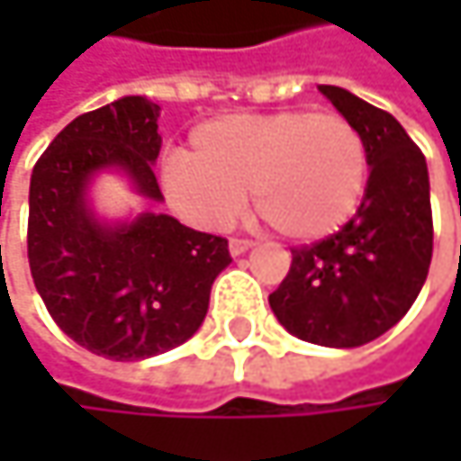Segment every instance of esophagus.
<instances>
[{
    "mask_svg": "<svg viewBox=\"0 0 461 461\" xmlns=\"http://www.w3.org/2000/svg\"><path fill=\"white\" fill-rule=\"evenodd\" d=\"M256 242L253 240H242V237H231L230 240V253L231 256H240V253H245V250H250Z\"/></svg>",
    "mask_w": 461,
    "mask_h": 461,
    "instance_id": "1",
    "label": "esophagus"
}]
</instances>
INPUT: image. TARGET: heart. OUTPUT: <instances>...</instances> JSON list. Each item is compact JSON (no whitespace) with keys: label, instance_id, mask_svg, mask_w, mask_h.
<instances>
[{"label":"heart","instance_id":"1","mask_svg":"<svg viewBox=\"0 0 461 461\" xmlns=\"http://www.w3.org/2000/svg\"><path fill=\"white\" fill-rule=\"evenodd\" d=\"M368 140L339 112L283 109L200 125L186 154L162 165L170 208L205 230H227L253 192L256 213L283 237L341 230L368 186Z\"/></svg>","mask_w":461,"mask_h":461}]
</instances>
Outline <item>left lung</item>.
Returning a JSON list of instances; mask_svg holds the SVG:
<instances>
[{
    "mask_svg": "<svg viewBox=\"0 0 461 461\" xmlns=\"http://www.w3.org/2000/svg\"><path fill=\"white\" fill-rule=\"evenodd\" d=\"M321 93L368 140V186L341 230L291 248V269L269 307L302 341L360 347L401 321L427 280L429 178L421 149L390 112L336 85H321Z\"/></svg>",
    "mask_w": 461,
    "mask_h": 461,
    "instance_id": "obj_1",
    "label": "left lung"
}]
</instances>
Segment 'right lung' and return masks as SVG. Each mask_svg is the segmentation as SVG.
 <instances>
[{"label": "right lung", "mask_w": 461, "mask_h": 461, "mask_svg": "<svg viewBox=\"0 0 461 461\" xmlns=\"http://www.w3.org/2000/svg\"><path fill=\"white\" fill-rule=\"evenodd\" d=\"M159 106L128 95L79 114L42 151L29 189V267L50 318L79 347L109 360H143L184 344L205 321L211 285L231 261L219 234L143 213L101 227L85 186L122 167L140 194L162 200L154 159Z\"/></svg>", "instance_id": "1"}]
</instances>
